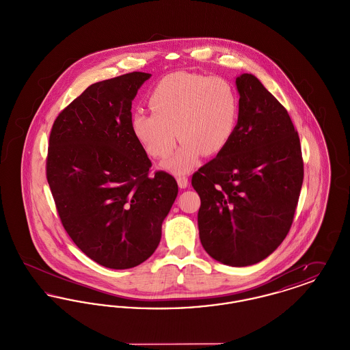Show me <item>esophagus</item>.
I'll return each instance as SVG.
<instances>
[{
  "instance_id": "1",
  "label": "esophagus",
  "mask_w": 350,
  "mask_h": 350,
  "mask_svg": "<svg viewBox=\"0 0 350 350\" xmlns=\"http://www.w3.org/2000/svg\"><path fill=\"white\" fill-rule=\"evenodd\" d=\"M177 183H178V186H180L181 189H186V187L189 186V180H187V177H185V176H178V177H177Z\"/></svg>"
}]
</instances>
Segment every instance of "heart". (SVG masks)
<instances>
[{
  "label": "heart",
  "instance_id": "heart-1",
  "mask_svg": "<svg viewBox=\"0 0 350 350\" xmlns=\"http://www.w3.org/2000/svg\"><path fill=\"white\" fill-rule=\"evenodd\" d=\"M148 103L153 114L136 111L131 131L153 159L167 157L176 137L183 140L163 164L174 174L190 172L202 154L221 153L239 126V94L232 83L220 77L187 72L167 75L152 89Z\"/></svg>",
  "mask_w": 350,
  "mask_h": 350
}]
</instances>
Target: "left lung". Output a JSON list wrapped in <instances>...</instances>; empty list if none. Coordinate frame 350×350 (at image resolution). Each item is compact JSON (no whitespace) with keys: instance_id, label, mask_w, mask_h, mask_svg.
Instances as JSON below:
<instances>
[{"instance_id":"1","label":"left lung","mask_w":350,"mask_h":350,"mask_svg":"<svg viewBox=\"0 0 350 350\" xmlns=\"http://www.w3.org/2000/svg\"><path fill=\"white\" fill-rule=\"evenodd\" d=\"M240 119L232 140L193 174L204 250L230 267L265 260L290 231L303 183L298 133L261 81L236 77Z\"/></svg>"}]
</instances>
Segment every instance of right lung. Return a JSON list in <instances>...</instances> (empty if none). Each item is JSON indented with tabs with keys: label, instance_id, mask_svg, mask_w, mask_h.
<instances>
[{
	"label": "right lung",
	"instance_id": "add662e5",
	"mask_svg": "<svg viewBox=\"0 0 350 350\" xmlns=\"http://www.w3.org/2000/svg\"><path fill=\"white\" fill-rule=\"evenodd\" d=\"M150 73L93 83L53 122L47 181L60 220L83 253L109 269L150 258L178 194L167 172L150 176L131 131V106Z\"/></svg>",
	"mask_w": 350,
	"mask_h": 350
}]
</instances>
